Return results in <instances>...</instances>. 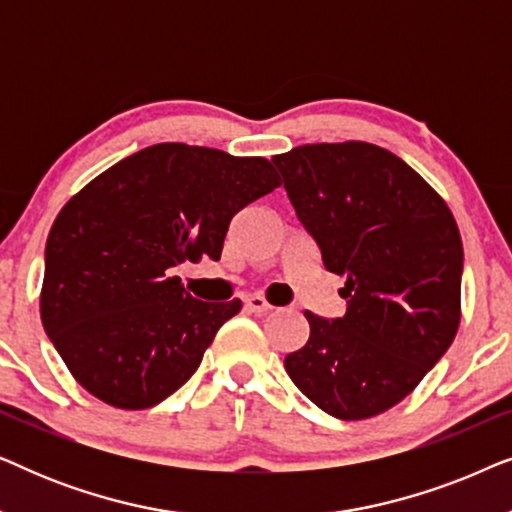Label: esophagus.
Wrapping results in <instances>:
<instances>
[{
  "mask_svg": "<svg viewBox=\"0 0 512 512\" xmlns=\"http://www.w3.org/2000/svg\"><path fill=\"white\" fill-rule=\"evenodd\" d=\"M244 307L254 314H268L272 310V305L268 303V300H265L263 296H258V293H254V296H249L247 300H244Z\"/></svg>",
  "mask_w": 512,
  "mask_h": 512,
  "instance_id": "obj_1",
  "label": "esophagus"
}]
</instances>
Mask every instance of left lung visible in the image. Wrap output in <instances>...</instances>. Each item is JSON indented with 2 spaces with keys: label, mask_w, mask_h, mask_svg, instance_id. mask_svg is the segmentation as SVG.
Here are the masks:
<instances>
[{
  "label": "left lung",
  "mask_w": 512,
  "mask_h": 512,
  "mask_svg": "<svg viewBox=\"0 0 512 512\" xmlns=\"http://www.w3.org/2000/svg\"><path fill=\"white\" fill-rule=\"evenodd\" d=\"M347 312H305L310 338L284 359L328 415L368 419L401 403L452 345L464 247L447 202L382 146L303 144L272 156Z\"/></svg>",
  "instance_id": "8db88e82"
}]
</instances>
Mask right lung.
<instances>
[{
  "instance_id": "obj_1",
  "label": "right lung",
  "mask_w": 512,
  "mask_h": 512,
  "mask_svg": "<svg viewBox=\"0 0 512 512\" xmlns=\"http://www.w3.org/2000/svg\"><path fill=\"white\" fill-rule=\"evenodd\" d=\"M279 184L265 158L165 142L72 195L48 233L39 307L74 380L121 410L188 382L242 300L202 303L170 270L219 261L230 219Z\"/></svg>"
}]
</instances>
